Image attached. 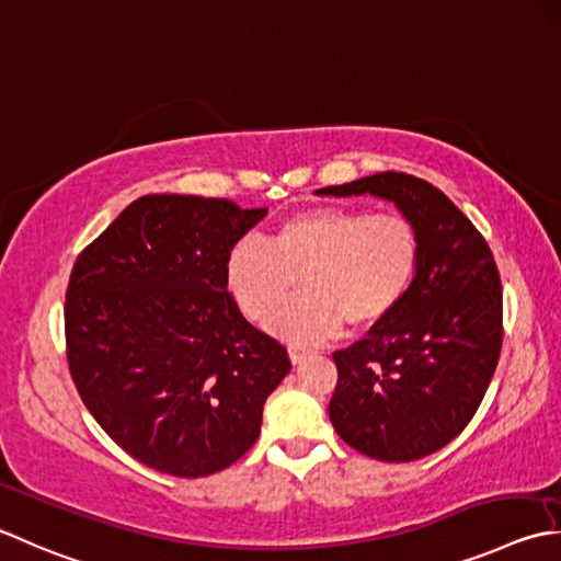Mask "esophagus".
Instances as JSON below:
<instances>
[{"label":"esophagus","instance_id":"34e87169","mask_svg":"<svg viewBox=\"0 0 561 561\" xmlns=\"http://www.w3.org/2000/svg\"><path fill=\"white\" fill-rule=\"evenodd\" d=\"M313 353L311 350H304V347H299V345H289V359L294 362V365H301L304 359H309Z\"/></svg>","mask_w":561,"mask_h":561}]
</instances>
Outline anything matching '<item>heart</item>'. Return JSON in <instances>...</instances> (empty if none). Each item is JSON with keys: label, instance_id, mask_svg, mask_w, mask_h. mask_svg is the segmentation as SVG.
<instances>
[{"label": "heart", "instance_id": "heart-1", "mask_svg": "<svg viewBox=\"0 0 561 561\" xmlns=\"http://www.w3.org/2000/svg\"><path fill=\"white\" fill-rule=\"evenodd\" d=\"M421 267L419 228L403 214L316 206L272 230L270 243L243 238L228 250L226 287L250 321H267L302 279L305 294L272 317L270 331L321 343L343 323L355 331L389 318Z\"/></svg>", "mask_w": 561, "mask_h": 561}]
</instances>
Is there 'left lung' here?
I'll use <instances>...</instances> for the list:
<instances>
[{
	"label": "left lung",
	"mask_w": 561,
	"mask_h": 561,
	"mask_svg": "<svg viewBox=\"0 0 561 561\" xmlns=\"http://www.w3.org/2000/svg\"><path fill=\"white\" fill-rule=\"evenodd\" d=\"M318 194L381 196L421 236V267L403 304L333 353L331 423L381 462L433 455L474 419L499 365L503 291L491 248L437 186L413 174L379 172Z\"/></svg>",
	"instance_id": "8db88e82"
}]
</instances>
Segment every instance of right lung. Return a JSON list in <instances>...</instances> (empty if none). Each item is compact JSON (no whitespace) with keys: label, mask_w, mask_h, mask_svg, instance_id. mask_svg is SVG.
I'll return each instance as SVG.
<instances>
[{"label":"right lung","mask_w":561,"mask_h":561,"mask_svg":"<svg viewBox=\"0 0 561 561\" xmlns=\"http://www.w3.org/2000/svg\"><path fill=\"white\" fill-rule=\"evenodd\" d=\"M267 208L148 194L77 257L65 340L77 391L112 440L150 469L208 477L255 445L289 375L287 347L245 321L228 250Z\"/></svg>","instance_id":"right-lung-1"}]
</instances>
